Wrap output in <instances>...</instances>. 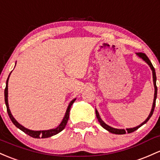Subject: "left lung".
<instances>
[{"label": "left lung", "instance_id": "8db88e82", "mask_svg": "<svg viewBox=\"0 0 160 160\" xmlns=\"http://www.w3.org/2000/svg\"><path fill=\"white\" fill-rule=\"evenodd\" d=\"M139 57L141 58L142 59H143V61H145L147 63V64H149L150 67V68H151L152 71V78H153V84H154V87H155V93H154V99H153V103H152V109H151V112H150V115H149L148 118H147V119L142 123L141 124H140L139 126H138V127H135V128H128L126 129V131L124 129H117V128H113L110 127V126L107 125V124L103 122L102 120L101 119V118L99 117V112H98L97 110L96 109V118H97L98 121H99V122L100 123V124H101L102 127L103 128H105L106 130H107L108 131H109V132L112 133V134H126V132L128 133H132L134 132V131H136V130H138L139 128L140 127H141L143 124H144L147 123V122L149 121V119L152 116V113H153V111H154V108H155V106H156V99H157V76H156V72H155V69H154L153 66H152V63L150 62V59L147 58V56L144 53H142V52H138V53H137Z\"/></svg>", "mask_w": 160, "mask_h": 160}]
</instances>
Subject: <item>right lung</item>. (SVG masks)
Listing matches in <instances>:
<instances>
[{
	"label": "right lung",
	"mask_w": 160,
	"mask_h": 160,
	"mask_svg": "<svg viewBox=\"0 0 160 160\" xmlns=\"http://www.w3.org/2000/svg\"><path fill=\"white\" fill-rule=\"evenodd\" d=\"M9 75V77H10ZM9 77L7 80V83H6V88L4 89V99H5V104H6L7 106V111H8V115L10 117V120L12 121V122L13 123V124L16 126L17 128H18L19 129H20L21 131H23L24 133H26V134L29 135V136L32 137V138H50V137L54 136V135L58 134L59 132H61V131L64 129L65 128L67 123H68V119H69V115H70V110H71V106L73 105V103L74 102V101L76 100V99H73L72 101L70 102L69 106L68 107V109H67L65 115H64V118H63L62 122L59 126L58 128L54 129H51V130H48V131H31V130H29L26 128H24L23 126H22L21 124H19L17 121L15 120L14 118L13 117L12 115L11 112L10 111V108H9V106H8V80H9Z\"/></svg>",
	"instance_id": "1"
}]
</instances>
